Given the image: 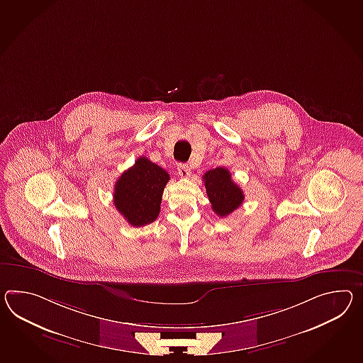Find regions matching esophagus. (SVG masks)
<instances>
[{
    "label": "esophagus",
    "mask_w": 363,
    "mask_h": 363,
    "mask_svg": "<svg viewBox=\"0 0 363 363\" xmlns=\"http://www.w3.org/2000/svg\"><path fill=\"white\" fill-rule=\"evenodd\" d=\"M177 172L179 177L182 178L190 177V174H191V170L186 164H178Z\"/></svg>",
    "instance_id": "obj_1"
}]
</instances>
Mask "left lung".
<instances>
[{
  "label": "left lung",
  "mask_w": 363,
  "mask_h": 363,
  "mask_svg": "<svg viewBox=\"0 0 363 363\" xmlns=\"http://www.w3.org/2000/svg\"><path fill=\"white\" fill-rule=\"evenodd\" d=\"M203 182L213 213L221 218L238 210L244 202V193L232 181L228 169L215 168L206 172Z\"/></svg>",
  "instance_id": "obj_1"
}]
</instances>
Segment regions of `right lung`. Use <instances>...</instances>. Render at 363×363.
Listing matches in <instances>:
<instances>
[{
    "label": "right lung",
    "instance_id": "1",
    "mask_svg": "<svg viewBox=\"0 0 363 363\" xmlns=\"http://www.w3.org/2000/svg\"><path fill=\"white\" fill-rule=\"evenodd\" d=\"M169 179L167 170L144 156L139 157L116 182V210L133 227H143L156 220Z\"/></svg>",
    "mask_w": 363,
    "mask_h": 363
}]
</instances>
